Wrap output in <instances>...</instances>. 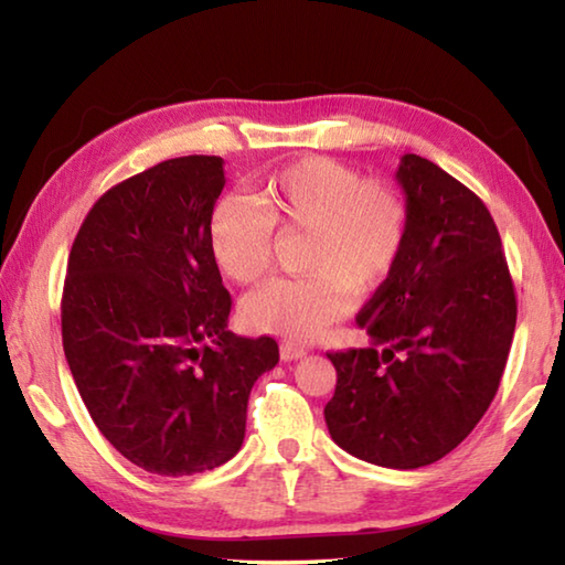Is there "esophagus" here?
<instances>
[{"label": "esophagus", "mask_w": 565, "mask_h": 565, "mask_svg": "<svg viewBox=\"0 0 565 565\" xmlns=\"http://www.w3.org/2000/svg\"><path fill=\"white\" fill-rule=\"evenodd\" d=\"M279 353H281V361H299V359L306 356V349L299 347V343H289V341H286V343H281Z\"/></svg>", "instance_id": "obj_1"}]
</instances>
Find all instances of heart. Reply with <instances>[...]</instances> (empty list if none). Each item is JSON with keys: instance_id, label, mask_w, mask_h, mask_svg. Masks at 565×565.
Returning <instances> with one entry per match:
<instances>
[{"instance_id": "1", "label": "heart", "mask_w": 565, "mask_h": 565, "mask_svg": "<svg viewBox=\"0 0 565 565\" xmlns=\"http://www.w3.org/2000/svg\"><path fill=\"white\" fill-rule=\"evenodd\" d=\"M408 202L396 184L363 179L329 157H303L276 171L259 202L228 196L209 226L212 254L228 279L254 284L274 262L276 226L306 232L301 269L274 279L242 303L246 327L286 339H313L343 317L353 296L388 281L408 242Z\"/></svg>"}]
</instances>
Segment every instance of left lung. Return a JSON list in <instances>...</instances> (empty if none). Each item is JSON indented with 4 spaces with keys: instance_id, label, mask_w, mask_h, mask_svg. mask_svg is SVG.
<instances>
[{
    "instance_id": "8db88e82",
    "label": "left lung",
    "mask_w": 565,
    "mask_h": 565,
    "mask_svg": "<svg viewBox=\"0 0 565 565\" xmlns=\"http://www.w3.org/2000/svg\"><path fill=\"white\" fill-rule=\"evenodd\" d=\"M408 242L359 311L371 347L331 351L337 391L323 408L343 451L386 468L438 461L473 431L499 391L515 291L486 204L434 161L404 154Z\"/></svg>"
}]
</instances>
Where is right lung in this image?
<instances>
[{"label": "right lung", "mask_w": 565, "mask_h": 565, "mask_svg": "<svg viewBox=\"0 0 565 565\" xmlns=\"http://www.w3.org/2000/svg\"><path fill=\"white\" fill-rule=\"evenodd\" d=\"M222 157H179L111 186L76 234L62 343L102 436L134 466L191 476L234 458L246 404L279 363L271 337L226 329L232 296L209 244Z\"/></svg>", "instance_id": "right-lung-1"}]
</instances>
